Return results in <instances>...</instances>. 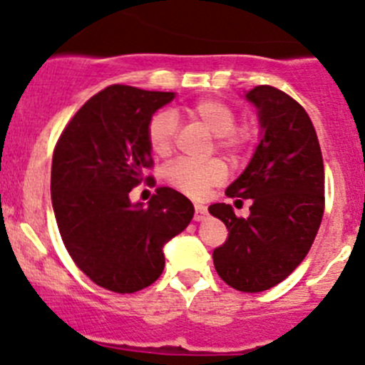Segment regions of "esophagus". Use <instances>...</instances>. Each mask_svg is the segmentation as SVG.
<instances>
[{"label":"esophagus","mask_w":365,"mask_h":365,"mask_svg":"<svg viewBox=\"0 0 365 365\" xmlns=\"http://www.w3.org/2000/svg\"><path fill=\"white\" fill-rule=\"evenodd\" d=\"M207 215V207L204 206V204H195V215H193V218L195 220H204Z\"/></svg>","instance_id":"34e87169"}]
</instances>
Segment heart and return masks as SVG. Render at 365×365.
Returning <instances> with one entry per match:
<instances>
[{"label":"heart","mask_w":365,"mask_h":365,"mask_svg":"<svg viewBox=\"0 0 365 365\" xmlns=\"http://www.w3.org/2000/svg\"><path fill=\"white\" fill-rule=\"evenodd\" d=\"M192 120L199 121L215 134V145L229 159L238 161L252 145V133L247 127H238L237 110L225 100L200 98L186 109ZM177 138V120L170 110H159L148 120L147 141L150 150L159 158L172 154ZM227 168L220 159L204 163L177 159L165 168V180L172 188L190 197H202L213 186L224 182Z\"/></svg>","instance_id":"heart-1"}]
</instances>
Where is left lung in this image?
Segmentation results:
<instances>
[{"instance_id":"1","label":"left lung","mask_w":365,"mask_h":365,"mask_svg":"<svg viewBox=\"0 0 365 365\" xmlns=\"http://www.w3.org/2000/svg\"><path fill=\"white\" fill-rule=\"evenodd\" d=\"M245 98L258 107L263 136L225 195L252 199L251 215L242 218L229 204H211L210 213L229 231L213 263L232 289L263 292L289 277L314 244L324 213V165L301 103L272 86H256Z\"/></svg>"}]
</instances>
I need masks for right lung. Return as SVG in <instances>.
I'll use <instances>...</instances> for the list:
<instances>
[{
    "mask_svg": "<svg viewBox=\"0 0 365 365\" xmlns=\"http://www.w3.org/2000/svg\"><path fill=\"white\" fill-rule=\"evenodd\" d=\"M173 93L114 84L88 100L68 121L51 161V204L75 265L102 289L133 294L165 269L163 245L185 231L193 204L161 186L148 207L130 190L155 185L147 125Z\"/></svg>",
    "mask_w": 365,
    "mask_h": 365,
    "instance_id": "right-lung-1",
    "label": "right lung"
}]
</instances>
